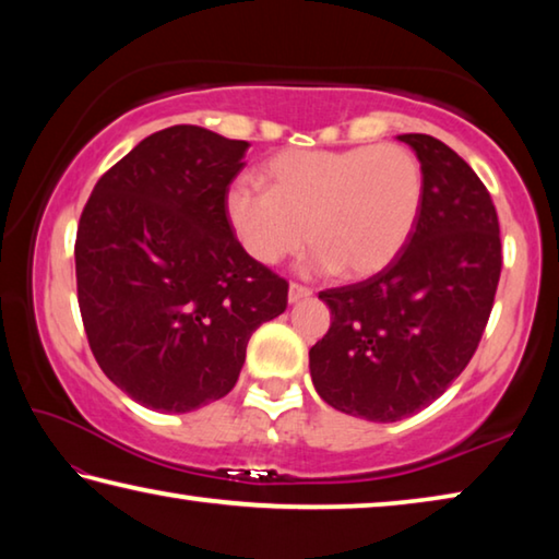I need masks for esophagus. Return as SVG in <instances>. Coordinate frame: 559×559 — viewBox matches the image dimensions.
Masks as SVG:
<instances>
[{
    "mask_svg": "<svg viewBox=\"0 0 559 559\" xmlns=\"http://www.w3.org/2000/svg\"><path fill=\"white\" fill-rule=\"evenodd\" d=\"M310 296H313V290L306 288V286H298V283H290V288H288V302H290V306H296V302L306 300Z\"/></svg>",
    "mask_w": 559,
    "mask_h": 559,
    "instance_id": "1",
    "label": "esophagus"
}]
</instances>
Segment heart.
Listing matches in <instances>:
<instances>
[{"label": "heart", "instance_id": "obj_1", "mask_svg": "<svg viewBox=\"0 0 559 559\" xmlns=\"http://www.w3.org/2000/svg\"><path fill=\"white\" fill-rule=\"evenodd\" d=\"M266 192L231 187L224 212L249 257L273 266L313 239L308 273L370 278L400 259L424 204L419 159L402 145L283 150L261 167Z\"/></svg>", "mask_w": 559, "mask_h": 559}]
</instances>
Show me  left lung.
<instances>
[{
    "label": "left lung",
    "mask_w": 559,
    "mask_h": 559,
    "mask_svg": "<svg viewBox=\"0 0 559 559\" xmlns=\"http://www.w3.org/2000/svg\"><path fill=\"white\" fill-rule=\"evenodd\" d=\"M396 140L424 173L419 224L392 266L320 293L330 330L310 347L316 392L337 412L382 424L429 406L463 372L503 266L498 214L478 175L437 138Z\"/></svg>",
    "instance_id": "obj_1"
}]
</instances>
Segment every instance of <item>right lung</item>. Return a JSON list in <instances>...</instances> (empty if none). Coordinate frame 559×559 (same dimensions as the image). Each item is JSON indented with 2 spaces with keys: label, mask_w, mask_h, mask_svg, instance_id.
I'll return each mask as SVG.
<instances>
[{
  "label": "right lung",
  "mask_w": 559,
  "mask_h": 559,
  "mask_svg": "<svg viewBox=\"0 0 559 559\" xmlns=\"http://www.w3.org/2000/svg\"><path fill=\"white\" fill-rule=\"evenodd\" d=\"M246 140L173 126L93 187L75 283L93 357L147 409L185 414L234 390L246 345L278 318L288 283L234 239L224 202Z\"/></svg>",
  "instance_id": "right-lung-1"
}]
</instances>
